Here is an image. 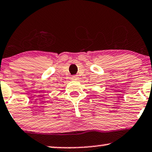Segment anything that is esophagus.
Listing matches in <instances>:
<instances>
[{
  "mask_svg": "<svg viewBox=\"0 0 152 152\" xmlns=\"http://www.w3.org/2000/svg\"><path fill=\"white\" fill-rule=\"evenodd\" d=\"M72 80H78V76H73L72 77Z\"/></svg>",
  "mask_w": 152,
  "mask_h": 152,
  "instance_id": "34e87169",
  "label": "esophagus"
}]
</instances>
